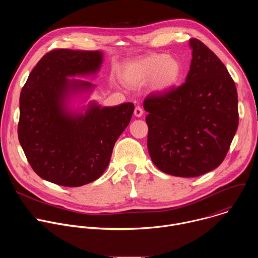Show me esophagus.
<instances>
[{
    "mask_svg": "<svg viewBox=\"0 0 258 258\" xmlns=\"http://www.w3.org/2000/svg\"><path fill=\"white\" fill-rule=\"evenodd\" d=\"M143 109L140 107V106H137L135 108V111H134V114L137 116V117H141L143 115Z\"/></svg>",
    "mask_w": 258,
    "mask_h": 258,
    "instance_id": "esophagus-1",
    "label": "esophagus"
}]
</instances>
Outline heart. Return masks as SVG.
Returning a JSON list of instances; mask_svg holds the SVG:
<instances>
[{"instance_id":"b5f03b06","label":"heart","mask_w":258,"mask_h":258,"mask_svg":"<svg viewBox=\"0 0 258 258\" xmlns=\"http://www.w3.org/2000/svg\"><path fill=\"white\" fill-rule=\"evenodd\" d=\"M181 75L179 62L166 54H151L140 58L125 67L128 83L139 85L153 80L154 89L166 91L173 87Z\"/></svg>"}]
</instances>
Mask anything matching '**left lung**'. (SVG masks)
Here are the masks:
<instances>
[{
    "mask_svg": "<svg viewBox=\"0 0 258 258\" xmlns=\"http://www.w3.org/2000/svg\"><path fill=\"white\" fill-rule=\"evenodd\" d=\"M186 82L144 101L147 146L161 171L195 177L215 169L230 149L239 124L235 82L224 63L201 41L190 40Z\"/></svg>",
    "mask_w": 258,
    "mask_h": 258,
    "instance_id": "8db88e82",
    "label": "left lung"
}]
</instances>
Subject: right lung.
<instances>
[{
	"mask_svg": "<svg viewBox=\"0 0 258 258\" xmlns=\"http://www.w3.org/2000/svg\"><path fill=\"white\" fill-rule=\"evenodd\" d=\"M102 56L99 51L53 50L21 90L19 143L34 172L56 185L81 187L99 178L134 113L131 102L113 107L91 103L85 114L67 111L70 95L94 87L67 77L96 73Z\"/></svg>",
	"mask_w": 258,
	"mask_h": 258,
	"instance_id": "obj_1",
	"label": "right lung"
}]
</instances>
